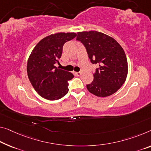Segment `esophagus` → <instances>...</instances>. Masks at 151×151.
<instances>
[{"label": "esophagus", "instance_id": "34e87169", "mask_svg": "<svg viewBox=\"0 0 151 151\" xmlns=\"http://www.w3.org/2000/svg\"><path fill=\"white\" fill-rule=\"evenodd\" d=\"M76 75H77L78 76H80L82 74V71H80V72H76Z\"/></svg>", "mask_w": 151, "mask_h": 151}]
</instances>
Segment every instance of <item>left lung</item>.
I'll list each match as a JSON object with an SVG mask.
<instances>
[{
    "instance_id": "obj_1",
    "label": "left lung",
    "mask_w": 151,
    "mask_h": 151,
    "mask_svg": "<svg viewBox=\"0 0 151 151\" xmlns=\"http://www.w3.org/2000/svg\"><path fill=\"white\" fill-rule=\"evenodd\" d=\"M77 40L86 48L93 64H98L94 80L87 89L96 96L106 97L122 86L128 71L126 55L123 48L112 37L97 31L78 32Z\"/></svg>"
}]
</instances>
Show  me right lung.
Returning <instances> with one entry per match:
<instances>
[{
  "label": "right lung",
  "instance_id": "right-lung-1",
  "mask_svg": "<svg viewBox=\"0 0 151 151\" xmlns=\"http://www.w3.org/2000/svg\"><path fill=\"white\" fill-rule=\"evenodd\" d=\"M77 34L60 32L48 36L37 44L27 60V72L32 86L39 95L55 101L62 98L69 91L68 81L72 73L55 66L59 64L63 46Z\"/></svg>",
  "mask_w": 151,
  "mask_h": 151
}]
</instances>
